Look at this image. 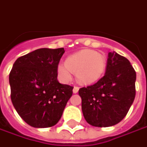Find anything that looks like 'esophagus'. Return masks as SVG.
<instances>
[{
    "mask_svg": "<svg viewBox=\"0 0 147 147\" xmlns=\"http://www.w3.org/2000/svg\"><path fill=\"white\" fill-rule=\"evenodd\" d=\"M79 90V87L78 86H74V89H73V93L74 94H77Z\"/></svg>",
    "mask_w": 147,
    "mask_h": 147,
    "instance_id": "obj_1",
    "label": "esophagus"
}]
</instances>
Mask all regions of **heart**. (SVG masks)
<instances>
[{"mask_svg":"<svg viewBox=\"0 0 147 147\" xmlns=\"http://www.w3.org/2000/svg\"><path fill=\"white\" fill-rule=\"evenodd\" d=\"M106 56L90 49H83L69 56L65 65H58L57 75L62 82H67L75 74L76 80L82 85H90L98 82L106 71Z\"/></svg>","mask_w":147,"mask_h":147,"instance_id":"obj_1","label":"heart"}]
</instances>
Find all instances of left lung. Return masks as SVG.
<instances>
[{
	"label": "left lung",
	"mask_w": 147,
	"mask_h": 147,
	"mask_svg": "<svg viewBox=\"0 0 147 147\" xmlns=\"http://www.w3.org/2000/svg\"><path fill=\"white\" fill-rule=\"evenodd\" d=\"M135 81L136 73L129 60L115 51L109 52L104 77L78 91L86 121L97 127L121 122L135 98Z\"/></svg>",
	"instance_id": "left-lung-1"
}]
</instances>
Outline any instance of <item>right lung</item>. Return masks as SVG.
<instances>
[{"label": "right lung", "instance_id": "right-lung-1", "mask_svg": "<svg viewBox=\"0 0 147 147\" xmlns=\"http://www.w3.org/2000/svg\"><path fill=\"white\" fill-rule=\"evenodd\" d=\"M64 48L36 49L20 57L9 74L11 100L24 121L35 128L56 125L74 87L61 84L57 68Z\"/></svg>", "mask_w": 147, "mask_h": 147}]
</instances>
